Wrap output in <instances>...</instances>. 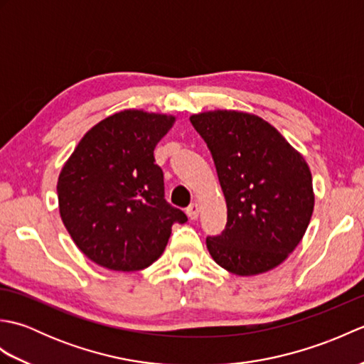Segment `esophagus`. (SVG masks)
Here are the masks:
<instances>
[{
	"label": "esophagus",
	"mask_w": 364,
	"mask_h": 364,
	"mask_svg": "<svg viewBox=\"0 0 364 364\" xmlns=\"http://www.w3.org/2000/svg\"><path fill=\"white\" fill-rule=\"evenodd\" d=\"M186 213H188V215H189L192 220H196L198 218V214H200V205L197 202L196 203H191L186 208Z\"/></svg>",
	"instance_id": "1"
}]
</instances>
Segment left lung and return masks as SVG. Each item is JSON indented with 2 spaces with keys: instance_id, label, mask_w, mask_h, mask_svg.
Here are the masks:
<instances>
[{
  "instance_id": "1",
  "label": "left lung",
  "mask_w": 364,
  "mask_h": 364,
  "mask_svg": "<svg viewBox=\"0 0 364 364\" xmlns=\"http://www.w3.org/2000/svg\"><path fill=\"white\" fill-rule=\"evenodd\" d=\"M191 122L213 154L227 202V227L206 237L228 272L259 275L280 266L311 220L314 191L304 154L255 114L215 109Z\"/></svg>"
}]
</instances>
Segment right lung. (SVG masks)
<instances>
[{
  "mask_svg": "<svg viewBox=\"0 0 364 364\" xmlns=\"http://www.w3.org/2000/svg\"><path fill=\"white\" fill-rule=\"evenodd\" d=\"M170 114L123 109L82 136L58 178L59 214L76 247L98 266L136 272L151 266L175 222L154 146L173 127Z\"/></svg>",
  "mask_w": 364,
  "mask_h": 364,
  "instance_id": "right-lung-1",
  "label": "right lung"
}]
</instances>
